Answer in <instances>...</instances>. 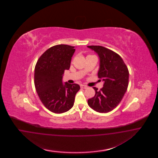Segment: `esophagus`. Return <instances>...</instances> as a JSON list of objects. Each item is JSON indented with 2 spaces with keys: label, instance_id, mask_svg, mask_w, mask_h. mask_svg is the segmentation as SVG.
<instances>
[{
  "label": "esophagus",
  "instance_id": "obj_1",
  "mask_svg": "<svg viewBox=\"0 0 158 158\" xmlns=\"http://www.w3.org/2000/svg\"><path fill=\"white\" fill-rule=\"evenodd\" d=\"M87 87H88L86 86V85H81V89H87Z\"/></svg>",
  "mask_w": 158,
  "mask_h": 158
}]
</instances>
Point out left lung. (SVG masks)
I'll return each instance as SVG.
<instances>
[{
	"instance_id": "left-lung-1",
	"label": "left lung",
	"mask_w": 158,
	"mask_h": 158,
	"mask_svg": "<svg viewBox=\"0 0 158 158\" xmlns=\"http://www.w3.org/2000/svg\"><path fill=\"white\" fill-rule=\"evenodd\" d=\"M98 54L100 69L98 77L104 83L100 90L93 87L96 94L88 100L93 110L100 113L113 110L122 100L129 85V72L123 59L119 54L101 46H88Z\"/></svg>"
}]
</instances>
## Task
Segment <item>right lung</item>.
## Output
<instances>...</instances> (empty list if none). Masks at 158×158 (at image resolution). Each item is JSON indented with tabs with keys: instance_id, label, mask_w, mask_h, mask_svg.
<instances>
[{
	"instance_id": "add662e5",
	"label": "right lung",
	"mask_w": 158,
	"mask_h": 158,
	"mask_svg": "<svg viewBox=\"0 0 158 158\" xmlns=\"http://www.w3.org/2000/svg\"><path fill=\"white\" fill-rule=\"evenodd\" d=\"M75 47L58 44L48 48L39 57L35 68L34 83L41 102L56 114L65 112L73 106L79 85L62 83L65 70L70 68Z\"/></svg>"
}]
</instances>
